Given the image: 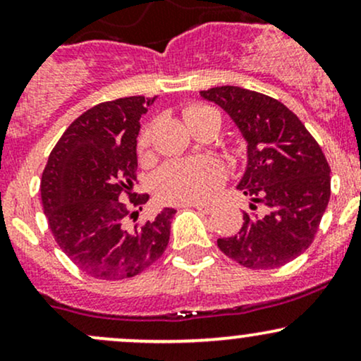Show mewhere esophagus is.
<instances>
[{
	"instance_id": "obj_1",
	"label": "esophagus",
	"mask_w": 361,
	"mask_h": 361,
	"mask_svg": "<svg viewBox=\"0 0 361 361\" xmlns=\"http://www.w3.org/2000/svg\"><path fill=\"white\" fill-rule=\"evenodd\" d=\"M192 207H195L197 210H200V212L209 214L215 209V204H210V202H207V204H192Z\"/></svg>"
}]
</instances>
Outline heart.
<instances>
[{
	"instance_id": "1",
	"label": "heart",
	"mask_w": 361,
	"mask_h": 361,
	"mask_svg": "<svg viewBox=\"0 0 361 361\" xmlns=\"http://www.w3.org/2000/svg\"><path fill=\"white\" fill-rule=\"evenodd\" d=\"M219 114L210 106L193 105L185 110V118L192 127L198 118ZM151 142V127H146L139 135V147L144 149ZM224 169L214 157L197 159H175L164 164L154 178V192L161 200L171 204H190L204 200L222 181Z\"/></svg>"
}]
</instances>
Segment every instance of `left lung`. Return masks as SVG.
I'll return each mask as SVG.
<instances>
[{
	"instance_id": "obj_1",
	"label": "left lung",
	"mask_w": 361,
	"mask_h": 361,
	"mask_svg": "<svg viewBox=\"0 0 361 361\" xmlns=\"http://www.w3.org/2000/svg\"><path fill=\"white\" fill-rule=\"evenodd\" d=\"M200 97L221 106L247 144L238 190L250 197L252 212H243L238 234L217 239L219 250L252 270L283 267L312 244L326 212V156L299 117L275 98L239 86H217Z\"/></svg>"
}]
</instances>
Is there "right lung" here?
<instances>
[{"label":"right lung","instance_id":"1","mask_svg":"<svg viewBox=\"0 0 361 361\" xmlns=\"http://www.w3.org/2000/svg\"><path fill=\"white\" fill-rule=\"evenodd\" d=\"M154 100L118 98L86 110L66 128L45 164L40 195L49 227L64 255L94 279L139 275L169 243L175 209L166 207L142 226L127 221L139 215L130 207L149 200L134 192V183L140 117Z\"/></svg>","mask_w":361,"mask_h":361}]
</instances>
